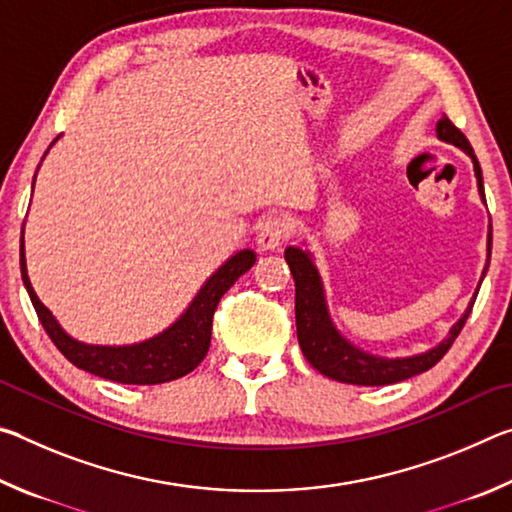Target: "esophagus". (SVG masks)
I'll list each match as a JSON object with an SVG mask.
<instances>
[{
    "instance_id": "34e87169",
    "label": "esophagus",
    "mask_w": 512,
    "mask_h": 512,
    "mask_svg": "<svg viewBox=\"0 0 512 512\" xmlns=\"http://www.w3.org/2000/svg\"><path fill=\"white\" fill-rule=\"evenodd\" d=\"M291 232V223L284 216H268V219L259 225L257 232V246L262 250H277L284 239L289 237Z\"/></svg>"
}]
</instances>
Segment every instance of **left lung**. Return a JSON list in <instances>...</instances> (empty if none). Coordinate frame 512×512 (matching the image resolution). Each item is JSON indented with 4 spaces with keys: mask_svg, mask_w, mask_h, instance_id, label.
Masks as SVG:
<instances>
[{
    "mask_svg": "<svg viewBox=\"0 0 512 512\" xmlns=\"http://www.w3.org/2000/svg\"><path fill=\"white\" fill-rule=\"evenodd\" d=\"M436 137L440 142L454 144L456 149H461L467 158L472 160L476 189H479L481 201L485 203L483 173L479 167V160H476L470 142H467L465 135L447 119V115L438 119ZM490 253H492V225L488 223V241H485V255H488V259H485L479 287L485 277V271H488L490 266ZM284 259H287L293 282H296V327H298V343H300L302 354H305V359L320 372V375L343 381V384H354V386L397 384V381L415 377L420 375V372H427L429 368L436 366V363L445 357V352L452 348L456 336L461 334L465 320L472 311L476 293H479V287H476L472 300L467 302L463 316L449 327L445 339L433 345V348L418 354H409V357H381V354L366 352L363 348H359V345H354L352 341L345 339V336L339 332V327L334 325L332 314H329V307H327L323 277H320V271L316 266L314 255H311V250L300 248V246H287V250H284Z\"/></svg>",
    "mask_w": 512,
    "mask_h": 512,
    "instance_id": "1",
    "label": "left lung"
}]
</instances>
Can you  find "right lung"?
Here are the masks:
<instances>
[{
	"label": "right lung",
	"mask_w": 512,
	"mask_h": 512,
	"mask_svg": "<svg viewBox=\"0 0 512 512\" xmlns=\"http://www.w3.org/2000/svg\"><path fill=\"white\" fill-rule=\"evenodd\" d=\"M58 140L60 135L49 144V149ZM45 155H42V160H45ZM33 183H36V178H33ZM255 262H257V255L255 250L250 248H241L235 255H230L203 282V287L196 291V296L192 298V302H189L183 314L173 320L169 327H164L162 332L153 334L151 339L126 343V345H99V343H85V341L74 339L72 334L65 332V327L58 323L56 316L42 305L38 293L31 287V280L27 273L24 228L20 237L22 282L24 287H27L33 307H36V314L40 318L42 327L47 329L49 339L56 343V348L63 352L76 368L92 372V375H97L101 379L117 381V384H133V386L164 384V381L185 377L187 372H192L198 363L205 359L212 341V316L216 311V305H219L223 293L228 291Z\"/></svg>",
	"instance_id": "right-lung-1"
}]
</instances>
